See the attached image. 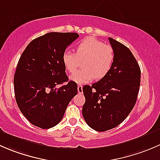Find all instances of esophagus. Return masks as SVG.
Instances as JSON below:
<instances>
[{"label":"esophagus","instance_id":"esophagus-1","mask_svg":"<svg viewBox=\"0 0 160 160\" xmlns=\"http://www.w3.org/2000/svg\"><path fill=\"white\" fill-rule=\"evenodd\" d=\"M77 90H78L79 93H83V87H82V85L78 84V86H77Z\"/></svg>","mask_w":160,"mask_h":160}]
</instances>
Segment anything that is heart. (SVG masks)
<instances>
[{
	"label": "heart",
	"mask_w": 160,
	"mask_h": 160,
	"mask_svg": "<svg viewBox=\"0 0 160 160\" xmlns=\"http://www.w3.org/2000/svg\"><path fill=\"white\" fill-rule=\"evenodd\" d=\"M75 53L65 51L62 59L66 70L73 73L81 62L83 69L70 77V80L77 83H88L93 79H102L110 72L114 61V51L109 44L87 37L76 45Z\"/></svg>",
	"instance_id": "obj_1"
}]
</instances>
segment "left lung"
Returning a JSON list of instances; mask_svg holds the SVG:
<instances>
[{"instance_id": "left-lung-1", "label": "left lung", "mask_w": 160, "mask_h": 160, "mask_svg": "<svg viewBox=\"0 0 160 160\" xmlns=\"http://www.w3.org/2000/svg\"><path fill=\"white\" fill-rule=\"evenodd\" d=\"M114 51L110 72L92 86L83 87L85 103L82 114L87 124L98 132L120 125L133 109L140 86L141 70L130 49L109 38Z\"/></svg>"}]
</instances>
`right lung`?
I'll return each mask as SVG.
<instances>
[{
    "label": "right lung",
    "instance_id": "1",
    "mask_svg": "<svg viewBox=\"0 0 160 160\" xmlns=\"http://www.w3.org/2000/svg\"><path fill=\"white\" fill-rule=\"evenodd\" d=\"M78 37L73 32H49L32 40L19 59L14 77L16 102L38 128L48 129L59 124L77 95V84L68 81L62 56ZM59 85L62 86L57 88Z\"/></svg>",
    "mask_w": 160,
    "mask_h": 160
}]
</instances>
